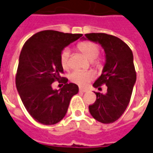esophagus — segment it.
Instances as JSON below:
<instances>
[{"label":"esophagus","instance_id":"1","mask_svg":"<svg viewBox=\"0 0 153 153\" xmlns=\"http://www.w3.org/2000/svg\"><path fill=\"white\" fill-rule=\"evenodd\" d=\"M79 91L80 92H83V93H85V92L88 91V89H87V88H79Z\"/></svg>","mask_w":153,"mask_h":153}]
</instances>
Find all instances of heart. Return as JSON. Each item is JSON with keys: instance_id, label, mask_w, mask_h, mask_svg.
I'll list each match as a JSON object with an SVG mask.
<instances>
[{"instance_id": "b5f03b06", "label": "heart", "mask_w": 153, "mask_h": 153, "mask_svg": "<svg viewBox=\"0 0 153 153\" xmlns=\"http://www.w3.org/2000/svg\"><path fill=\"white\" fill-rule=\"evenodd\" d=\"M77 48L80 52L91 60V62L94 66L99 68L102 65V60L98 58V55L100 52V47L95 42L91 41H83L80 42L77 45ZM60 65L64 70H70V50L68 48H64L60 56ZM95 74L93 71L88 70H74L72 73H70V80L73 83H76L80 86H86L87 84L90 83L94 79Z\"/></svg>"}]
</instances>
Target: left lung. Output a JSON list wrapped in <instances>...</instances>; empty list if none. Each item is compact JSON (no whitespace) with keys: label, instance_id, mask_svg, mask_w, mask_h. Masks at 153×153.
Masks as SVG:
<instances>
[{"label":"left lung","instance_id":"left-lung-1","mask_svg":"<svg viewBox=\"0 0 153 153\" xmlns=\"http://www.w3.org/2000/svg\"><path fill=\"white\" fill-rule=\"evenodd\" d=\"M85 36L102 46L106 59L102 74L93 86L101 88L105 84L107 93H95L96 101L88 106L90 114L101 123H113L125 112L131 98L136 81L133 53L127 44L113 35L93 33Z\"/></svg>","mask_w":153,"mask_h":153}]
</instances>
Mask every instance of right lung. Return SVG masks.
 Segmentation results:
<instances>
[{
	"label": "right lung",
	"mask_w": 153,
	"mask_h": 153,
	"mask_svg": "<svg viewBox=\"0 0 153 153\" xmlns=\"http://www.w3.org/2000/svg\"><path fill=\"white\" fill-rule=\"evenodd\" d=\"M83 36L55 30L38 32L28 38L19 55L15 84L22 102L36 121L45 125L56 124L65 117L71 97L78 93L75 83L61 77V51ZM55 81L64 83L60 90H53Z\"/></svg>",
	"instance_id": "right-lung-1"
}]
</instances>
